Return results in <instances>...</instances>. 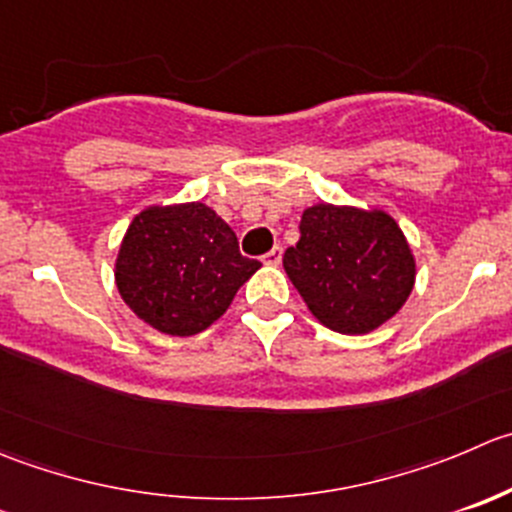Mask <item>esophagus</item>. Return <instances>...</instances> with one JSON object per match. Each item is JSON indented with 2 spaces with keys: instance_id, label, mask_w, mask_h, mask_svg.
I'll list each match as a JSON object with an SVG mask.
<instances>
[{
  "instance_id": "obj_1",
  "label": "esophagus",
  "mask_w": 512,
  "mask_h": 512,
  "mask_svg": "<svg viewBox=\"0 0 512 512\" xmlns=\"http://www.w3.org/2000/svg\"><path fill=\"white\" fill-rule=\"evenodd\" d=\"M262 262H265V265H280V262H282V247L280 245L272 247V250L267 252L265 257H262Z\"/></svg>"
}]
</instances>
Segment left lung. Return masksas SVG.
<instances>
[{"instance_id":"8db88e82","label":"left lung","mask_w":512,"mask_h":512,"mask_svg":"<svg viewBox=\"0 0 512 512\" xmlns=\"http://www.w3.org/2000/svg\"><path fill=\"white\" fill-rule=\"evenodd\" d=\"M320 325L367 335L398 315L415 287V255L393 215L320 202L302 212L300 240L282 257Z\"/></svg>"}]
</instances>
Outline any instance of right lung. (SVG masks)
Returning <instances> with one entry per match:
<instances>
[{
    "instance_id": "1",
    "label": "right lung",
    "mask_w": 512,
    "mask_h": 512,
    "mask_svg": "<svg viewBox=\"0 0 512 512\" xmlns=\"http://www.w3.org/2000/svg\"><path fill=\"white\" fill-rule=\"evenodd\" d=\"M260 267L240 255L232 227L205 202L150 205L124 232L114 282L142 322L190 337L220 320Z\"/></svg>"
}]
</instances>
